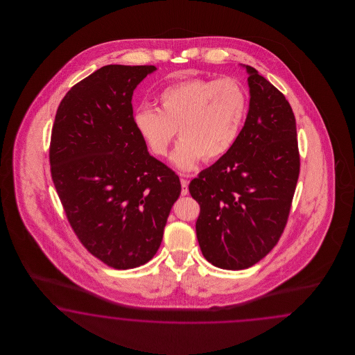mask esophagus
Segmentation results:
<instances>
[{
    "label": "esophagus",
    "instance_id": "1",
    "mask_svg": "<svg viewBox=\"0 0 355 355\" xmlns=\"http://www.w3.org/2000/svg\"><path fill=\"white\" fill-rule=\"evenodd\" d=\"M181 186H182L181 193H182V195H187V193H189V182H187V180L181 178Z\"/></svg>",
    "mask_w": 355,
    "mask_h": 355
}]
</instances>
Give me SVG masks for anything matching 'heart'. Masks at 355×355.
Wrapping results in <instances>:
<instances>
[{
    "mask_svg": "<svg viewBox=\"0 0 355 355\" xmlns=\"http://www.w3.org/2000/svg\"><path fill=\"white\" fill-rule=\"evenodd\" d=\"M157 109L140 107L132 114L137 132L150 153L168 155L175 137H181L172 160L190 171L202 159L217 162L233 148L248 117V96L234 79H184L164 87Z\"/></svg>",
    "mask_w": 355,
    "mask_h": 355,
    "instance_id": "b5f03b06",
    "label": "heart"
}]
</instances>
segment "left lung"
<instances>
[{"label": "left lung", "mask_w": 355, "mask_h": 355, "mask_svg": "<svg viewBox=\"0 0 355 355\" xmlns=\"http://www.w3.org/2000/svg\"><path fill=\"white\" fill-rule=\"evenodd\" d=\"M250 107L233 148L189 184L200 205L196 236L205 258L246 269L279 242L300 177L297 125L284 94L246 66Z\"/></svg>", "instance_id": "1"}]
</instances>
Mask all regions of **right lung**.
I'll return each instance as SVG.
<instances>
[{
  "instance_id": "1",
  "label": "right lung",
  "mask_w": 355,
  "mask_h": 355,
  "mask_svg": "<svg viewBox=\"0 0 355 355\" xmlns=\"http://www.w3.org/2000/svg\"><path fill=\"white\" fill-rule=\"evenodd\" d=\"M150 64H107L64 95L54 119V187L80 243L114 269L153 258L181 182L150 156L132 122V92Z\"/></svg>"
}]
</instances>
